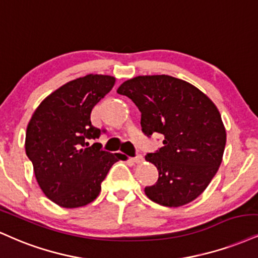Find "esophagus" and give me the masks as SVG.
Wrapping results in <instances>:
<instances>
[{"label":"esophagus","mask_w":258,"mask_h":258,"mask_svg":"<svg viewBox=\"0 0 258 258\" xmlns=\"http://www.w3.org/2000/svg\"><path fill=\"white\" fill-rule=\"evenodd\" d=\"M133 160H134V162L136 163V164H141V163L144 162V157H142V156H140V154H139V156H136L135 158H133Z\"/></svg>","instance_id":"1"}]
</instances>
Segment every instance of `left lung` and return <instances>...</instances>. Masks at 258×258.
Wrapping results in <instances>:
<instances>
[{
	"mask_svg": "<svg viewBox=\"0 0 258 258\" xmlns=\"http://www.w3.org/2000/svg\"><path fill=\"white\" fill-rule=\"evenodd\" d=\"M117 93L138 106L145 134L164 135V146L145 157L159 172L157 183L145 188L146 196L169 208L198 198L225 152L226 128L216 105L193 84L168 75L136 76Z\"/></svg>",
	"mask_w": 258,
	"mask_h": 258,
	"instance_id": "8db88e82",
	"label": "left lung"
}]
</instances>
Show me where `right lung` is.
Segmentation results:
<instances>
[{
    "mask_svg": "<svg viewBox=\"0 0 258 258\" xmlns=\"http://www.w3.org/2000/svg\"><path fill=\"white\" fill-rule=\"evenodd\" d=\"M116 83L108 75H87L63 84L33 112L26 128L25 152L42 192L66 209L84 207L98 198L111 166L122 153L101 150V132L92 125L93 107Z\"/></svg>",
    "mask_w": 258,
    "mask_h": 258,
    "instance_id": "1",
    "label": "right lung"
}]
</instances>
